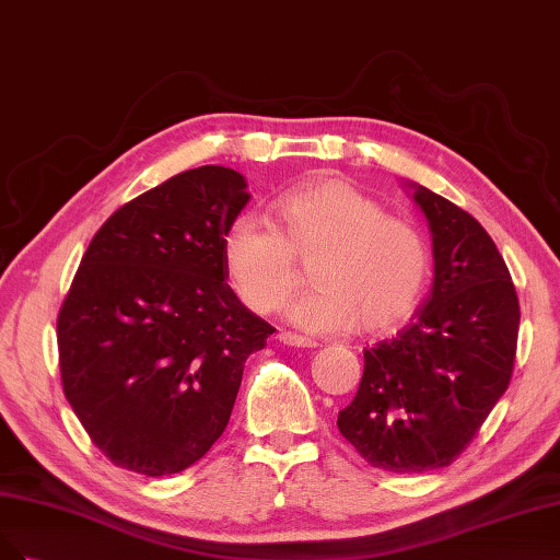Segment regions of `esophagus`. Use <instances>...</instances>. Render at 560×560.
Instances as JSON below:
<instances>
[{"label": "esophagus", "mask_w": 560, "mask_h": 560, "mask_svg": "<svg viewBox=\"0 0 560 560\" xmlns=\"http://www.w3.org/2000/svg\"><path fill=\"white\" fill-rule=\"evenodd\" d=\"M277 339L281 341V345H285V347H300V349H310V347H316L312 339H306V337H302V335H295V332H285V330H281V332L277 335Z\"/></svg>", "instance_id": "1"}]
</instances>
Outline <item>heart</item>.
<instances>
[{"mask_svg":"<svg viewBox=\"0 0 560 560\" xmlns=\"http://www.w3.org/2000/svg\"><path fill=\"white\" fill-rule=\"evenodd\" d=\"M279 228L242 213L223 234L232 291L256 314H272L312 267L314 291L288 306L306 332L384 335L417 310L430 277V250L411 223L388 215L372 195L341 178H314L277 200Z\"/></svg>","mask_w":560,"mask_h":560,"instance_id":"b5f03b06","label":"heart"}]
</instances>
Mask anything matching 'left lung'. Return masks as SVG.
Returning a JSON list of instances; mask_svg holds the SVG:
<instances>
[{
    "instance_id": "left-lung-1",
    "label": "left lung",
    "mask_w": 560,
    "mask_h": 560,
    "mask_svg": "<svg viewBox=\"0 0 560 560\" xmlns=\"http://www.w3.org/2000/svg\"><path fill=\"white\" fill-rule=\"evenodd\" d=\"M413 202L432 232L435 279L398 337L365 349L355 398L337 428L370 465L419 475L454 463L508 390L518 298L477 219L423 186Z\"/></svg>"
}]
</instances>
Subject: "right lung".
<instances>
[{
    "mask_svg": "<svg viewBox=\"0 0 560 560\" xmlns=\"http://www.w3.org/2000/svg\"><path fill=\"white\" fill-rule=\"evenodd\" d=\"M250 195L205 165L109 215L58 314L65 398L114 465L176 475L223 435L246 358L275 332L225 283L223 234Z\"/></svg>",
    "mask_w": 560,
    "mask_h": 560,
    "instance_id": "add662e5",
    "label": "right lung"
}]
</instances>
